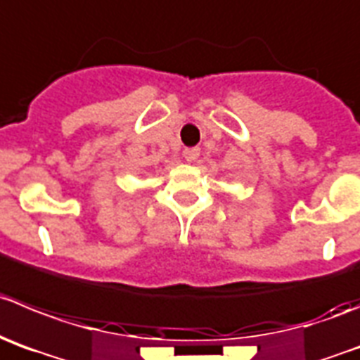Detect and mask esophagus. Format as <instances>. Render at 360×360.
Returning <instances> with one entry per match:
<instances>
[{
	"label": "esophagus",
	"mask_w": 360,
	"mask_h": 360,
	"mask_svg": "<svg viewBox=\"0 0 360 360\" xmlns=\"http://www.w3.org/2000/svg\"><path fill=\"white\" fill-rule=\"evenodd\" d=\"M199 154H200V150L197 149V147H191V149H184L183 150V156H184V160L188 161V163H193V161H197Z\"/></svg>",
	"instance_id": "obj_1"
}]
</instances>
